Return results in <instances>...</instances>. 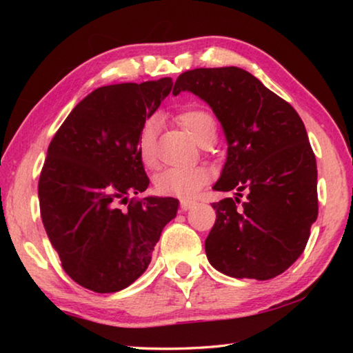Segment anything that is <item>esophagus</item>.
<instances>
[{
    "label": "esophagus",
    "instance_id": "esophagus-1",
    "mask_svg": "<svg viewBox=\"0 0 353 353\" xmlns=\"http://www.w3.org/2000/svg\"><path fill=\"white\" fill-rule=\"evenodd\" d=\"M193 205H194V201H188V199L181 201V208L183 212H187V210H190V208H193Z\"/></svg>",
    "mask_w": 353,
    "mask_h": 353
}]
</instances>
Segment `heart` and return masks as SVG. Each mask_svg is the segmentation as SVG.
I'll use <instances>...</instances> for the list:
<instances>
[{"label": "heart", "instance_id": "b5f03b06", "mask_svg": "<svg viewBox=\"0 0 353 353\" xmlns=\"http://www.w3.org/2000/svg\"><path fill=\"white\" fill-rule=\"evenodd\" d=\"M179 123L201 146L213 145L216 140V121L210 112L204 109H188L179 115ZM157 119L149 118L141 124L137 135V151L141 163L149 170L157 166ZM210 181V171L204 166L188 170H165L154 179L155 191L162 196L191 198Z\"/></svg>", "mask_w": 353, "mask_h": 353}]
</instances>
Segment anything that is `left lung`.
I'll use <instances>...</instances> for the list:
<instances>
[{"label":"left lung","instance_id":"left-lung-1","mask_svg":"<svg viewBox=\"0 0 353 353\" xmlns=\"http://www.w3.org/2000/svg\"><path fill=\"white\" fill-rule=\"evenodd\" d=\"M182 90L212 107L229 143L213 190L238 191L212 204L208 261L235 279L279 276L301 256L318 218V168L301 117L238 67L185 71L172 93Z\"/></svg>","mask_w":353,"mask_h":353}]
</instances>
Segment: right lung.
Listing matches in <instances>:
<instances>
[{
	"mask_svg": "<svg viewBox=\"0 0 353 353\" xmlns=\"http://www.w3.org/2000/svg\"><path fill=\"white\" fill-rule=\"evenodd\" d=\"M171 88L170 77L99 87L48 146L39 179L41 221L63 271L83 288L103 294L135 282L176 216L174 198H137L149 185L137 135Z\"/></svg>",
	"mask_w": 353,
	"mask_h": 353,
	"instance_id": "1",
	"label": "right lung"
}]
</instances>
